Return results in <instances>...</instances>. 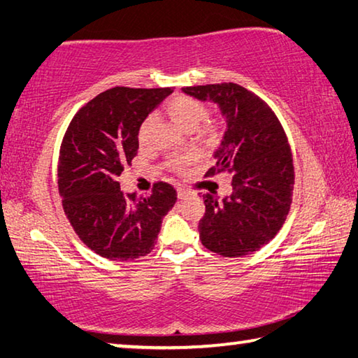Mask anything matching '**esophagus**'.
<instances>
[{
  "mask_svg": "<svg viewBox=\"0 0 358 358\" xmlns=\"http://www.w3.org/2000/svg\"><path fill=\"white\" fill-rule=\"evenodd\" d=\"M177 196H178V199H186L187 196H189V192H187L186 189H183V187H178Z\"/></svg>",
  "mask_w": 358,
  "mask_h": 358,
  "instance_id": "esophagus-1",
  "label": "esophagus"
}]
</instances>
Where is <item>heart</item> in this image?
<instances>
[{
  "instance_id": "b5f03b06",
  "label": "heart",
  "mask_w": 358,
  "mask_h": 358,
  "mask_svg": "<svg viewBox=\"0 0 358 358\" xmlns=\"http://www.w3.org/2000/svg\"><path fill=\"white\" fill-rule=\"evenodd\" d=\"M166 110L169 113V117L172 118L173 123L185 131L196 129L197 126L207 118V113H208L205 104H202L201 101L189 98V96H175L173 99L167 102ZM151 123H153V117H148L142 123L141 131H138V138H141V142L145 141V136H147ZM205 131L210 132L211 131L210 126H207ZM171 166L175 169V171L181 172L185 171V167L187 166V159L178 157V159H173L171 162Z\"/></svg>"
}]
</instances>
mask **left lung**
<instances>
[{
	"instance_id": "obj_1",
	"label": "left lung",
	"mask_w": 358,
	"mask_h": 358,
	"mask_svg": "<svg viewBox=\"0 0 358 358\" xmlns=\"http://www.w3.org/2000/svg\"><path fill=\"white\" fill-rule=\"evenodd\" d=\"M199 101L220 106L227 129L215 151L216 166L205 173L229 172L232 194H203L199 221L202 245L224 257L260 250L280 232L294 191V161L286 132L265 101L237 83L183 88Z\"/></svg>"
}]
</instances>
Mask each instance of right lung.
Segmentation results:
<instances>
[{
  "instance_id": "1",
  "label": "right lung",
  "mask_w": 358,
  "mask_h": 358,
  "mask_svg": "<svg viewBox=\"0 0 358 358\" xmlns=\"http://www.w3.org/2000/svg\"><path fill=\"white\" fill-rule=\"evenodd\" d=\"M172 88L107 90L85 104L63 137L58 189L63 210L85 245L108 260L151 252L161 222L177 202L172 185L157 181L150 196L123 194L118 177L138 150V129Z\"/></svg>"
}]
</instances>
